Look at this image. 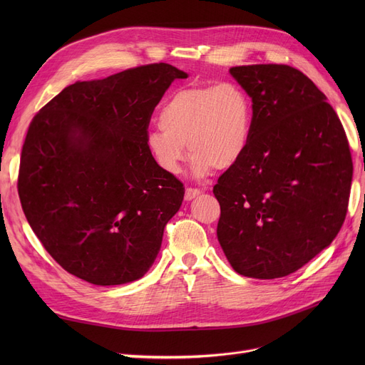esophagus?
Masks as SVG:
<instances>
[{
  "instance_id": "1",
  "label": "esophagus",
  "mask_w": 365,
  "mask_h": 365,
  "mask_svg": "<svg viewBox=\"0 0 365 365\" xmlns=\"http://www.w3.org/2000/svg\"><path fill=\"white\" fill-rule=\"evenodd\" d=\"M201 195L200 189H194V187H187L185 192V201H192L195 198H198Z\"/></svg>"
}]
</instances>
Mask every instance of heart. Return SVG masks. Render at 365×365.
Returning a JSON list of instances; mask_svg holds the SVG:
<instances>
[{"label": "heart", "instance_id": "obj_1", "mask_svg": "<svg viewBox=\"0 0 365 365\" xmlns=\"http://www.w3.org/2000/svg\"><path fill=\"white\" fill-rule=\"evenodd\" d=\"M160 127L146 133V148L160 168L179 175L194 157V176L235 167L253 134V103L235 83L187 87L173 93L160 110Z\"/></svg>", "mask_w": 365, "mask_h": 365}]
</instances>
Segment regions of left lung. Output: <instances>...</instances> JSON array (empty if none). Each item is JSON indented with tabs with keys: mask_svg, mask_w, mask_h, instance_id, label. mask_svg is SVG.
Returning <instances> with one entry per match:
<instances>
[{
	"mask_svg": "<svg viewBox=\"0 0 365 365\" xmlns=\"http://www.w3.org/2000/svg\"><path fill=\"white\" fill-rule=\"evenodd\" d=\"M253 103L245 157L219 178L217 240L240 275L296 272L339 234L346 216L352 158L325 94L287 65L229 69Z\"/></svg>",
	"mask_w": 365,
	"mask_h": 365,
	"instance_id": "1",
	"label": "left lung"
}]
</instances>
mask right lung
Listing matches in <instances>:
<instances>
[{"mask_svg":"<svg viewBox=\"0 0 365 365\" xmlns=\"http://www.w3.org/2000/svg\"><path fill=\"white\" fill-rule=\"evenodd\" d=\"M178 78L187 73L153 63L78 81L34 117L19 197L32 231L69 274L120 285L155 262L185 187L152 158L146 133Z\"/></svg>","mask_w":365,"mask_h":365,"instance_id":"right-lung-1","label":"right lung"}]
</instances>
